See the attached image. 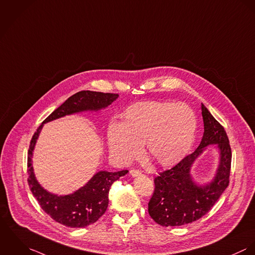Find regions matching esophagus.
<instances>
[{
    "mask_svg": "<svg viewBox=\"0 0 255 255\" xmlns=\"http://www.w3.org/2000/svg\"><path fill=\"white\" fill-rule=\"evenodd\" d=\"M141 173L139 171V170L136 169H131L130 170V175L132 176V177H138V176H140Z\"/></svg>",
    "mask_w": 255,
    "mask_h": 255,
    "instance_id": "obj_1",
    "label": "esophagus"
}]
</instances>
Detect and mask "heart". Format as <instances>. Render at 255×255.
I'll return each instance as SVG.
<instances>
[{
    "instance_id": "heart-1",
    "label": "heart",
    "mask_w": 255,
    "mask_h": 255,
    "mask_svg": "<svg viewBox=\"0 0 255 255\" xmlns=\"http://www.w3.org/2000/svg\"><path fill=\"white\" fill-rule=\"evenodd\" d=\"M196 129V114L186 104L139 103L126 110L123 123H110L109 148L114 157L126 163L139 155L144 142L146 154L151 160L170 166L186 154Z\"/></svg>"
}]
</instances>
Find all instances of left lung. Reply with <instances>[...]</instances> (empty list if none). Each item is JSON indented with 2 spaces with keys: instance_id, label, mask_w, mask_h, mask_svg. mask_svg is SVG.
Listing matches in <instances>:
<instances>
[{
  "instance_id": "8db88e82",
  "label": "left lung",
  "mask_w": 255,
  "mask_h": 255,
  "mask_svg": "<svg viewBox=\"0 0 255 255\" xmlns=\"http://www.w3.org/2000/svg\"><path fill=\"white\" fill-rule=\"evenodd\" d=\"M201 114L204 132L198 148L154 179L148 214L161 226H182L197 221L211 209L229 185L232 150L226 131L202 104ZM210 144H216L220 149V165L210 183L198 185L190 176V168Z\"/></svg>"
}]
</instances>
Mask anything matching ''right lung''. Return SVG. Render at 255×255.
<instances>
[{
	"mask_svg": "<svg viewBox=\"0 0 255 255\" xmlns=\"http://www.w3.org/2000/svg\"><path fill=\"white\" fill-rule=\"evenodd\" d=\"M118 98L117 94L81 91L68 98L55 112L50 114L34 133L30 141L27 158L28 185L33 196L42 209L56 222L70 228H84L99 220L109 205V193L112 185L128 170L118 172L100 171L96 173L84 187L76 192L57 196L46 191L36 180L32 155L39 134L45 123L69 114L83 112H98L112 105Z\"/></svg>",
	"mask_w": 255,
	"mask_h": 255,
	"instance_id": "obj_1",
	"label": "right lung"
}]
</instances>
